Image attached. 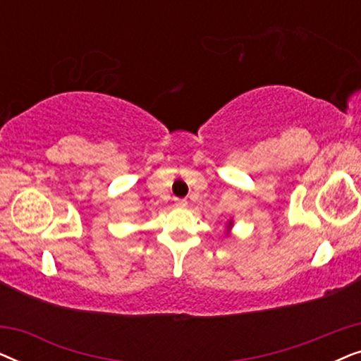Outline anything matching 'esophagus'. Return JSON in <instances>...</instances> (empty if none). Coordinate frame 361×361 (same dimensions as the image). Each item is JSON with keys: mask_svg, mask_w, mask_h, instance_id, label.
Returning a JSON list of instances; mask_svg holds the SVG:
<instances>
[{"mask_svg": "<svg viewBox=\"0 0 361 361\" xmlns=\"http://www.w3.org/2000/svg\"><path fill=\"white\" fill-rule=\"evenodd\" d=\"M176 207H179V209H185L187 200L185 199H176Z\"/></svg>", "mask_w": 361, "mask_h": 361, "instance_id": "1", "label": "esophagus"}]
</instances>
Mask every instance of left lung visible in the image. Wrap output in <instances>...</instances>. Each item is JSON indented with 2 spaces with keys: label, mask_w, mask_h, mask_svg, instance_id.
Masks as SVG:
<instances>
[{
  "label": "left lung",
  "mask_w": 361,
  "mask_h": 361,
  "mask_svg": "<svg viewBox=\"0 0 361 361\" xmlns=\"http://www.w3.org/2000/svg\"><path fill=\"white\" fill-rule=\"evenodd\" d=\"M231 228H233V219L226 220V226H225V235L228 236L231 233Z\"/></svg>",
  "instance_id": "left-lung-1"
}]
</instances>
